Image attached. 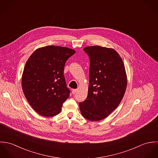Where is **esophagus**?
<instances>
[{
    "mask_svg": "<svg viewBox=\"0 0 158 158\" xmlns=\"http://www.w3.org/2000/svg\"><path fill=\"white\" fill-rule=\"evenodd\" d=\"M77 90H78V89H73L72 91V92L73 94H75L77 92Z\"/></svg>",
    "mask_w": 158,
    "mask_h": 158,
    "instance_id": "esophagus-1",
    "label": "esophagus"
}]
</instances>
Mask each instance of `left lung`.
Listing matches in <instances>:
<instances>
[{
    "label": "left lung",
    "mask_w": 158,
    "mask_h": 158,
    "mask_svg": "<svg viewBox=\"0 0 158 158\" xmlns=\"http://www.w3.org/2000/svg\"><path fill=\"white\" fill-rule=\"evenodd\" d=\"M90 60L89 85L86 99L79 103L82 115L90 121L107 117L125 94L127 77L122 59L113 48L99 45L83 48Z\"/></svg>",
    "instance_id": "1"
}]
</instances>
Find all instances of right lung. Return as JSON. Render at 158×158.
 Returning <instances> with one entry per match:
<instances>
[{
  "label": "right lung",
  "instance_id": "obj_1",
  "mask_svg": "<svg viewBox=\"0 0 158 158\" xmlns=\"http://www.w3.org/2000/svg\"><path fill=\"white\" fill-rule=\"evenodd\" d=\"M75 53L64 47L48 45L36 49L23 71L22 87L25 98L41 115L53 117L61 112L70 95L64 76L68 58Z\"/></svg>",
  "mask_w": 158,
  "mask_h": 158
}]
</instances>
